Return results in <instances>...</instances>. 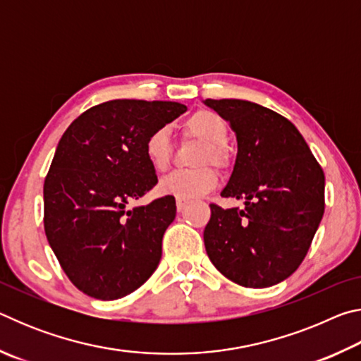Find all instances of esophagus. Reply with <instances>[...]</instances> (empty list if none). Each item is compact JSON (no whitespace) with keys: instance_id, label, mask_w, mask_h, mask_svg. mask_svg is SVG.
Returning a JSON list of instances; mask_svg holds the SVG:
<instances>
[{"instance_id":"1","label":"esophagus","mask_w":361,"mask_h":361,"mask_svg":"<svg viewBox=\"0 0 361 361\" xmlns=\"http://www.w3.org/2000/svg\"><path fill=\"white\" fill-rule=\"evenodd\" d=\"M186 205H188L186 200L176 199V210H178V212H183V210H185V209H186Z\"/></svg>"}]
</instances>
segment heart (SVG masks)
<instances>
[{
  "mask_svg": "<svg viewBox=\"0 0 361 361\" xmlns=\"http://www.w3.org/2000/svg\"><path fill=\"white\" fill-rule=\"evenodd\" d=\"M183 133L186 137L197 138L205 146L199 152L197 164L207 166L213 164L224 167L228 164V152L224 145L229 137V126L221 116L210 109H199L183 122ZM145 154L151 167L157 172H164L169 167L172 156V140L167 127H159L151 132L145 142ZM218 185V175L212 167L195 170H176L161 178L157 185L159 192L173 195L181 200H192L209 194Z\"/></svg>",
  "mask_w": 361,
  "mask_h": 361,
  "instance_id": "heart-1",
  "label": "heart"
}]
</instances>
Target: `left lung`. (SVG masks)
I'll return each instance as SVG.
<instances>
[{"label":"left lung","instance_id":"1","mask_svg":"<svg viewBox=\"0 0 361 361\" xmlns=\"http://www.w3.org/2000/svg\"><path fill=\"white\" fill-rule=\"evenodd\" d=\"M235 132L237 157L223 197L210 205L205 250L224 277L247 288L283 282L309 252L325 212V175L291 122L258 103L207 99Z\"/></svg>","mask_w":361,"mask_h":361}]
</instances>
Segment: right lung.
Masks as SVG:
<instances>
[{"mask_svg":"<svg viewBox=\"0 0 361 361\" xmlns=\"http://www.w3.org/2000/svg\"><path fill=\"white\" fill-rule=\"evenodd\" d=\"M185 111L176 102L111 100L84 111L60 138L44 180V231L63 272L87 296L124 298L156 271L175 197L127 204L157 183L146 138Z\"/></svg>","mask_w":361,"mask_h":361,"instance_id":"1","label":"right lung"}]
</instances>
